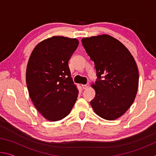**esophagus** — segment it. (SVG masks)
I'll list each match as a JSON object with an SVG mask.
<instances>
[{
	"mask_svg": "<svg viewBox=\"0 0 156 156\" xmlns=\"http://www.w3.org/2000/svg\"><path fill=\"white\" fill-rule=\"evenodd\" d=\"M89 84H83V85H82V87H83V89H87V88L89 87Z\"/></svg>",
	"mask_w": 156,
	"mask_h": 156,
	"instance_id": "obj_1",
	"label": "esophagus"
}]
</instances>
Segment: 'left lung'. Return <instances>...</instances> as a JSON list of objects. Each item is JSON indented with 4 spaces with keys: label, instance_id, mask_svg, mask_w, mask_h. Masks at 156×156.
Wrapping results in <instances>:
<instances>
[{
    "label": "left lung",
    "instance_id": "8db88e82",
    "mask_svg": "<svg viewBox=\"0 0 156 156\" xmlns=\"http://www.w3.org/2000/svg\"><path fill=\"white\" fill-rule=\"evenodd\" d=\"M82 43L96 70L91 107L102 118L117 119L136 96L139 73L135 60L122 43L106 34L83 38Z\"/></svg>",
    "mask_w": 156,
    "mask_h": 156
}]
</instances>
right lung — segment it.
Wrapping results in <instances>:
<instances>
[{
  "label": "right lung",
  "mask_w": 156,
  "mask_h": 156,
  "mask_svg": "<svg viewBox=\"0 0 156 156\" xmlns=\"http://www.w3.org/2000/svg\"><path fill=\"white\" fill-rule=\"evenodd\" d=\"M78 44L76 38L54 36L41 42L31 52L26 83L34 106L47 120L63 119L77 100L78 90L68 62Z\"/></svg>",
  "instance_id": "obj_1"
}]
</instances>
